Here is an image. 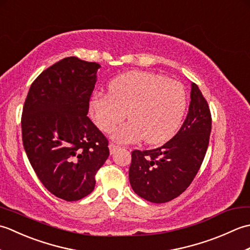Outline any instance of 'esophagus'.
<instances>
[{
	"label": "esophagus",
	"instance_id": "obj_1",
	"mask_svg": "<svg viewBox=\"0 0 250 250\" xmlns=\"http://www.w3.org/2000/svg\"><path fill=\"white\" fill-rule=\"evenodd\" d=\"M109 151H110V155H113V153L117 150V149H118V148H119V146H117L116 144H114V143H110V144H109Z\"/></svg>",
	"mask_w": 250,
	"mask_h": 250
}]
</instances>
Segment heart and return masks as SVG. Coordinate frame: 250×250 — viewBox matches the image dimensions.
<instances>
[{
	"label": "heart",
	"instance_id": "b5f03b06",
	"mask_svg": "<svg viewBox=\"0 0 250 250\" xmlns=\"http://www.w3.org/2000/svg\"><path fill=\"white\" fill-rule=\"evenodd\" d=\"M186 91L182 83L149 72H130L117 77L109 93L98 92L90 110L101 130L109 131L125 118L129 120L111 132L120 143L140 140L161 144L176 132L186 109Z\"/></svg>",
	"mask_w": 250,
	"mask_h": 250
}]
</instances>
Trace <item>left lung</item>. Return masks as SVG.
Masks as SVG:
<instances>
[{"mask_svg": "<svg viewBox=\"0 0 250 250\" xmlns=\"http://www.w3.org/2000/svg\"><path fill=\"white\" fill-rule=\"evenodd\" d=\"M182 128L173 139L150 150H133L129 178L134 192L152 203H166L192 183L206 155L211 131L209 106L198 84Z\"/></svg>", "mask_w": 250, "mask_h": 250, "instance_id": "obj_1", "label": "left lung"}]
</instances>
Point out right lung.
I'll return each instance as SVG.
<instances>
[{"mask_svg":"<svg viewBox=\"0 0 250 250\" xmlns=\"http://www.w3.org/2000/svg\"><path fill=\"white\" fill-rule=\"evenodd\" d=\"M100 64L67 57L32 83L21 116L22 143L44 187L77 201L91 193L109 156L108 140L87 116Z\"/></svg>","mask_w":250,"mask_h":250,"instance_id":"right-lung-1","label":"right lung"}]
</instances>
